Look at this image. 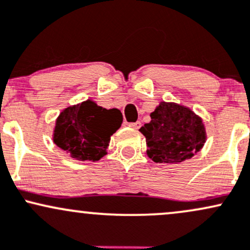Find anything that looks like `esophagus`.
I'll return each instance as SVG.
<instances>
[{"label": "esophagus", "mask_w": 250, "mask_h": 250, "mask_svg": "<svg viewBox=\"0 0 250 250\" xmlns=\"http://www.w3.org/2000/svg\"><path fill=\"white\" fill-rule=\"evenodd\" d=\"M140 125H142V123H140V122L130 123V124H128V126H130V127H132V128H139Z\"/></svg>", "instance_id": "obj_1"}]
</instances>
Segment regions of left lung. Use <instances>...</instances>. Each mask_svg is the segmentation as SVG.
<instances>
[{
  "mask_svg": "<svg viewBox=\"0 0 250 250\" xmlns=\"http://www.w3.org/2000/svg\"><path fill=\"white\" fill-rule=\"evenodd\" d=\"M140 127L146 138L147 156L156 163L178 164L197 153L207 139L202 118L187 106L161 102Z\"/></svg>",
  "mask_w": 250,
  "mask_h": 250,
  "instance_id": "8db88e82",
  "label": "left lung"
}]
</instances>
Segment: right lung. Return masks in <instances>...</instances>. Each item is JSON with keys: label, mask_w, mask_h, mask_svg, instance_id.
Masks as SVG:
<instances>
[{"label": "right lung", "mask_w": 250, "mask_h": 250, "mask_svg": "<svg viewBox=\"0 0 250 250\" xmlns=\"http://www.w3.org/2000/svg\"><path fill=\"white\" fill-rule=\"evenodd\" d=\"M122 123L119 110H106L88 99L59 114L53 142L77 161H99Z\"/></svg>", "instance_id": "1"}]
</instances>
